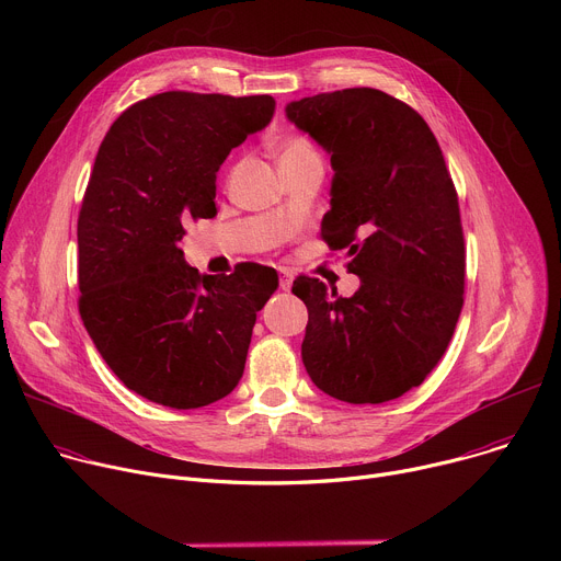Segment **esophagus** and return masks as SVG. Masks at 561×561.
<instances>
[{
    "label": "esophagus",
    "instance_id": "1",
    "mask_svg": "<svg viewBox=\"0 0 561 561\" xmlns=\"http://www.w3.org/2000/svg\"><path fill=\"white\" fill-rule=\"evenodd\" d=\"M290 286H293V275L288 271H279V288L290 290Z\"/></svg>",
    "mask_w": 561,
    "mask_h": 561
}]
</instances>
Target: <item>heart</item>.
Wrapping results in <instances>:
<instances>
[{"label":"heart","instance_id":"b5f03b06","mask_svg":"<svg viewBox=\"0 0 561 561\" xmlns=\"http://www.w3.org/2000/svg\"><path fill=\"white\" fill-rule=\"evenodd\" d=\"M304 162H322L310 139H306L301 135H290L279 141V146H277V164L279 167L304 164Z\"/></svg>","mask_w":561,"mask_h":561}]
</instances>
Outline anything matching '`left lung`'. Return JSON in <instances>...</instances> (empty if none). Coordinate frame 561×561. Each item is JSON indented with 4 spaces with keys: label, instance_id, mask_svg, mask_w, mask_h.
<instances>
[{
    "label": "left lung",
    "instance_id": "left-lung-1",
    "mask_svg": "<svg viewBox=\"0 0 561 561\" xmlns=\"http://www.w3.org/2000/svg\"><path fill=\"white\" fill-rule=\"evenodd\" d=\"M286 117L331 154L322 237L359 277L351 297L293 282L308 308L306 373L340 402H390L437 366L463 306V232L442 148L417 111L377 89L304 98Z\"/></svg>",
    "mask_w": 561,
    "mask_h": 561
}]
</instances>
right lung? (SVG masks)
<instances>
[{"label":"right lung","mask_w":561,"mask_h":561,"mask_svg":"<svg viewBox=\"0 0 561 561\" xmlns=\"http://www.w3.org/2000/svg\"><path fill=\"white\" fill-rule=\"evenodd\" d=\"M271 95L169 91L133 104L106 133L77 219L79 314L126 388L178 411L242 379L257 312L277 273L239 264L199 275L180 249L210 219L228 152L268 126Z\"/></svg>","instance_id":"1"}]
</instances>
